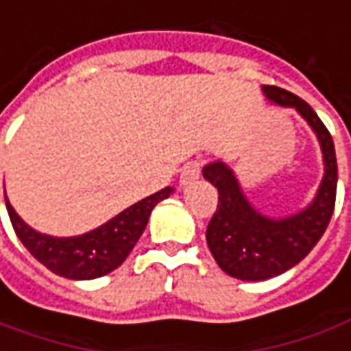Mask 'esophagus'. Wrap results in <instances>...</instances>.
Here are the masks:
<instances>
[{
    "instance_id": "obj_1",
    "label": "esophagus",
    "mask_w": 351,
    "mask_h": 351,
    "mask_svg": "<svg viewBox=\"0 0 351 351\" xmlns=\"http://www.w3.org/2000/svg\"><path fill=\"white\" fill-rule=\"evenodd\" d=\"M199 173H202V163L199 161H192V163H188V165L182 169V173H180V184L188 186L195 182L197 178H199Z\"/></svg>"
}]
</instances>
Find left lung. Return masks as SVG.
Listing matches in <instances>:
<instances>
[{"label": "left lung", "instance_id": "1", "mask_svg": "<svg viewBox=\"0 0 351 351\" xmlns=\"http://www.w3.org/2000/svg\"><path fill=\"white\" fill-rule=\"evenodd\" d=\"M265 95L282 107H295L315 130L325 159V176L311 206L280 221L257 213L240 190L234 173L221 161L204 167V176L219 192V204L206 238L217 265L240 280H267L298 265L325 234L335 211L338 167L332 136L313 107L278 86H263Z\"/></svg>", "mask_w": 351, "mask_h": 351}]
</instances>
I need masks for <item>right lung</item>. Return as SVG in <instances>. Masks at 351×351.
<instances>
[{"label":"right lung","instance_id":"obj_1","mask_svg":"<svg viewBox=\"0 0 351 351\" xmlns=\"http://www.w3.org/2000/svg\"><path fill=\"white\" fill-rule=\"evenodd\" d=\"M171 194L173 188L167 186L125 209L99 228L73 238L40 234L16 215L7 197L5 206L15 234L34 259L59 276L73 280H90L115 271L125 261L144 232L152 209Z\"/></svg>","mask_w":351,"mask_h":351}]
</instances>
